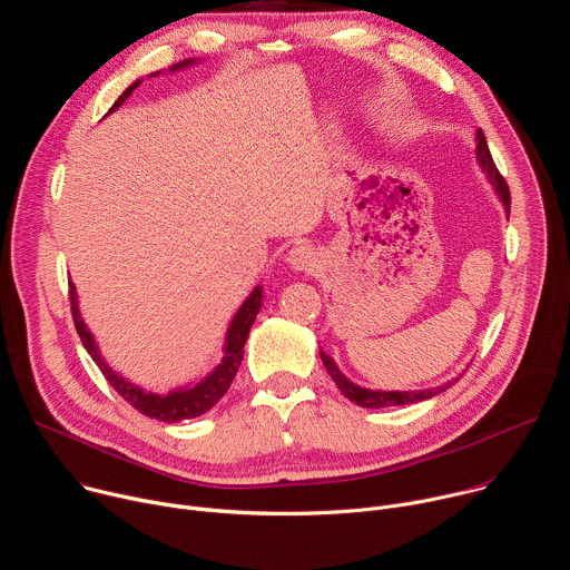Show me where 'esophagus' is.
<instances>
[{
  "mask_svg": "<svg viewBox=\"0 0 570 570\" xmlns=\"http://www.w3.org/2000/svg\"><path fill=\"white\" fill-rule=\"evenodd\" d=\"M286 264L293 271H313L317 266V253L311 246H306V243H299V246L288 250Z\"/></svg>",
  "mask_w": 570,
  "mask_h": 570,
  "instance_id": "esophagus-1",
  "label": "esophagus"
}]
</instances>
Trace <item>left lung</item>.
I'll list each match as a JSON object with an SVG mask.
<instances>
[{"mask_svg": "<svg viewBox=\"0 0 570 570\" xmlns=\"http://www.w3.org/2000/svg\"><path fill=\"white\" fill-rule=\"evenodd\" d=\"M475 161L480 171L484 174L487 183L492 185L497 198L501 200L505 214L510 216V189H508V183L503 180V176L499 174L494 159H492V153L490 148H487V141H484V135L482 130H475ZM320 358L324 363V367H327L330 376L334 379V383L338 385V390L350 399L354 401L356 405H361V409H387V405H405V403H417V401H426L440 392H444L446 387H451L458 379H451L438 387H426V390H372V387H363V385H356L354 381H350L341 367L336 365V361L324 354L320 350Z\"/></svg>", "mask_w": 570, "mask_h": 570, "instance_id": "1", "label": "left lung"}]
</instances>
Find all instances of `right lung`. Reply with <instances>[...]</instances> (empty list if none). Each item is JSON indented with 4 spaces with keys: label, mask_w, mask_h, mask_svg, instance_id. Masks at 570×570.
Segmentation results:
<instances>
[{
    "label": "right lung",
    "mask_w": 570,
    "mask_h": 570,
    "mask_svg": "<svg viewBox=\"0 0 570 570\" xmlns=\"http://www.w3.org/2000/svg\"><path fill=\"white\" fill-rule=\"evenodd\" d=\"M198 62H200V58H187V60H180V62L171 65L169 71H180V69L194 67ZM159 73L161 71H153L148 76H159ZM141 80L144 78H137L135 83H130L124 90V95L112 104L110 112H115L132 95V90H137V86L141 83ZM69 302H71V315H73L76 332H78L80 341H83V345H86L88 354L92 356V361L99 365V370L108 379V383L132 405V409H137L146 417L157 420V422H165V424H176V422L191 420V417H198V415L207 413L209 409H214V405L218 403V399L227 392V387L234 381L236 370H238V365L243 361V345H246V341L250 336V330H253V322H255V317H257V313L262 308V286H255L253 293L246 299H243V304L232 315L229 327L225 332V341H223V358H220V363L209 374H205L203 379H196V381H191L187 385L174 387V390H169L165 394L148 392V390L139 387L137 383L124 379L119 372H115L108 365V361L104 358V354L99 350V343H97L95 334L90 332V327L86 324L83 315H80L78 293H76L73 284H69Z\"/></svg>",
    "instance_id": "right-lung-1"
}]
</instances>
